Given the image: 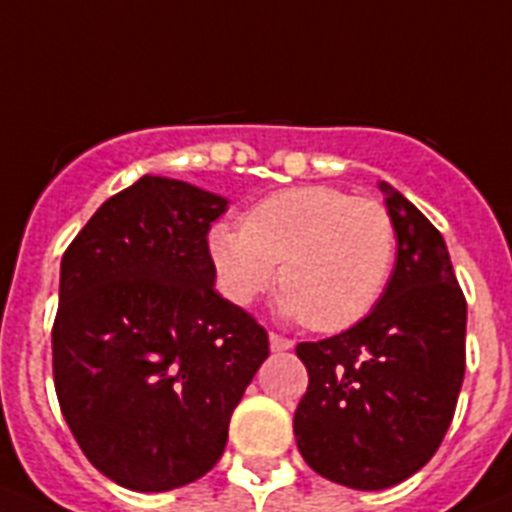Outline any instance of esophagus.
<instances>
[{
    "label": "esophagus",
    "instance_id": "34e87169",
    "mask_svg": "<svg viewBox=\"0 0 512 512\" xmlns=\"http://www.w3.org/2000/svg\"><path fill=\"white\" fill-rule=\"evenodd\" d=\"M269 345H271V350H274V353H284V350L294 348V342L289 340V337H281V335H276V332H271V335H269Z\"/></svg>",
    "mask_w": 512,
    "mask_h": 512
}]
</instances>
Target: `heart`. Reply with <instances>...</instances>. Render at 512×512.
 <instances>
[{"instance_id":"heart-1","label":"heart","mask_w":512,"mask_h":512,"mask_svg":"<svg viewBox=\"0 0 512 512\" xmlns=\"http://www.w3.org/2000/svg\"><path fill=\"white\" fill-rule=\"evenodd\" d=\"M208 253L228 302L251 304L274 284L279 264L281 314L335 332L381 302L396 261V225L378 200L327 185L289 187L248 208L243 225H213Z\"/></svg>"}]
</instances>
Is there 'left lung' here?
Instances as JSON below:
<instances>
[{"mask_svg":"<svg viewBox=\"0 0 512 512\" xmlns=\"http://www.w3.org/2000/svg\"><path fill=\"white\" fill-rule=\"evenodd\" d=\"M396 225V269L381 302L350 330L299 342L309 373L294 437L317 475L386 490L442 444L464 378L467 302L442 233L381 182Z\"/></svg>","mask_w":512,"mask_h":512,"instance_id":"obj_1","label":"left lung"}]
</instances>
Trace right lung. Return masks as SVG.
<instances>
[{
  "label": "right lung",
  "instance_id": "add662e5",
  "mask_svg": "<svg viewBox=\"0 0 512 512\" xmlns=\"http://www.w3.org/2000/svg\"><path fill=\"white\" fill-rule=\"evenodd\" d=\"M228 200L144 175L109 198L60 261L53 375L88 462L164 492L213 470L269 335L215 292L210 223Z\"/></svg>",
  "mask_w": 512,
  "mask_h": 512
}]
</instances>
